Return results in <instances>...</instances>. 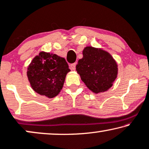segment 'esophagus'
<instances>
[{
	"instance_id": "obj_1",
	"label": "esophagus",
	"mask_w": 149,
	"mask_h": 149,
	"mask_svg": "<svg viewBox=\"0 0 149 149\" xmlns=\"http://www.w3.org/2000/svg\"><path fill=\"white\" fill-rule=\"evenodd\" d=\"M76 63H73V64L70 65V68L72 69V70H75L76 69Z\"/></svg>"
}]
</instances>
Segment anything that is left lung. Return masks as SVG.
Returning <instances> with one entry per match:
<instances>
[{
    "label": "left lung",
    "mask_w": 149,
    "mask_h": 149,
    "mask_svg": "<svg viewBox=\"0 0 149 149\" xmlns=\"http://www.w3.org/2000/svg\"><path fill=\"white\" fill-rule=\"evenodd\" d=\"M82 54L76 65L81 80L96 94L108 91L117 77L116 61L108 52L91 46L84 47Z\"/></svg>",
    "instance_id": "8db88e82"
}]
</instances>
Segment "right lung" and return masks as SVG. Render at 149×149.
<instances>
[{
	"label": "right lung",
	"instance_id": "add662e5",
	"mask_svg": "<svg viewBox=\"0 0 149 149\" xmlns=\"http://www.w3.org/2000/svg\"><path fill=\"white\" fill-rule=\"evenodd\" d=\"M69 65L63 57L40 52L30 63L27 77L32 88L41 95L53 98L63 88Z\"/></svg>",
	"mask_w": 149,
	"mask_h": 149
}]
</instances>
